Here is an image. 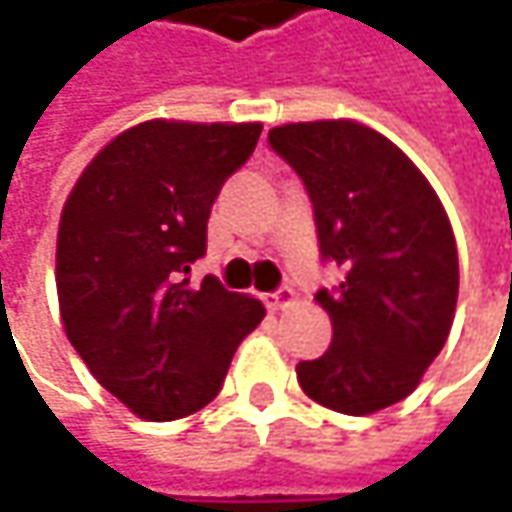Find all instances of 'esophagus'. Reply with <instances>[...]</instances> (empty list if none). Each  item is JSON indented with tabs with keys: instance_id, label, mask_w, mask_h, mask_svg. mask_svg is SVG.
<instances>
[{
	"instance_id": "obj_1",
	"label": "esophagus",
	"mask_w": 512,
	"mask_h": 512,
	"mask_svg": "<svg viewBox=\"0 0 512 512\" xmlns=\"http://www.w3.org/2000/svg\"><path fill=\"white\" fill-rule=\"evenodd\" d=\"M293 299H296V293H293L290 287H282V290H276V293H267L265 305L270 307V310H282V307L290 305Z\"/></svg>"
}]
</instances>
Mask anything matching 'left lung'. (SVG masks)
I'll use <instances>...</instances> for the list:
<instances>
[{
	"label": "left lung",
	"instance_id": "8db88e82",
	"mask_svg": "<svg viewBox=\"0 0 512 512\" xmlns=\"http://www.w3.org/2000/svg\"><path fill=\"white\" fill-rule=\"evenodd\" d=\"M267 142L305 182L319 250L342 267L339 287L316 293L333 342L299 362L302 390L347 416L402 402L447 342L459 299V253L436 190L353 119L282 125Z\"/></svg>",
	"mask_w": 512,
	"mask_h": 512
}]
</instances>
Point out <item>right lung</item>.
<instances>
[{
	"instance_id": "obj_1",
	"label": "right lung",
	"mask_w": 512,
	"mask_h": 512,
	"mask_svg": "<svg viewBox=\"0 0 512 512\" xmlns=\"http://www.w3.org/2000/svg\"><path fill=\"white\" fill-rule=\"evenodd\" d=\"M259 122L150 119L93 156L56 239V293L70 344L139 419H182L216 399L239 342L265 319L259 299L213 276L205 256L219 190L250 159Z\"/></svg>"
}]
</instances>
